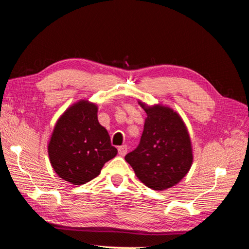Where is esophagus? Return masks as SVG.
<instances>
[{"label": "esophagus", "mask_w": 249, "mask_h": 249, "mask_svg": "<svg viewBox=\"0 0 249 249\" xmlns=\"http://www.w3.org/2000/svg\"><path fill=\"white\" fill-rule=\"evenodd\" d=\"M127 152V146L126 145H122V146H118V154L124 157Z\"/></svg>", "instance_id": "1"}]
</instances>
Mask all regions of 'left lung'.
Listing matches in <instances>:
<instances>
[{"label":"left lung","instance_id":"8db88e82","mask_svg":"<svg viewBox=\"0 0 249 249\" xmlns=\"http://www.w3.org/2000/svg\"><path fill=\"white\" fill-rule=\"evenodd\" d=\"M139 145L124 159L141 182L153 190L162 191L177 185L193 162L189 133L183 119L171 108L148 107Z\"/></svg>","mask_w":249,"mask_h":249}]
</instances>
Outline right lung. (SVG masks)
<instances>
[{
    "label": "right lung",
    "instance_id": "1",
    "mask_svg": "<svg viewBox=\"0 0 249 249\" xmlns=\"http://www.w3.org/2000/svg\"><path fill=\"white\" fill-rule=\"evenodd\" d=\"M48 152L55 172L73 185L96 178L105 163L117 155L107 130L97 120V106L84 100L60 116Z\"/></svg>",
    "mask_w": 249,
    "mask_h": 249
}]
</instances>
